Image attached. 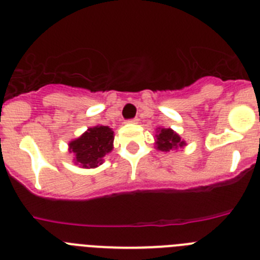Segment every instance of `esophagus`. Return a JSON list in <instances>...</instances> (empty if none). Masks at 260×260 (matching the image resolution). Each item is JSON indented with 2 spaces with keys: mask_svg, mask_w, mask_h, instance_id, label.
Segmentation results:
<instances>
[{
  "mask_svg": "<svg viewBox=\"0 0 260 260\" xmlns=\"http://www.w3.org/2000/svg\"><path fill=\"white\" fill-rule=\"evenodd\" d=\"M138 121H139V119H138V118H132V119H127V122H128V123H138Z\"/></svg>",
  "mask_w": 260,
  "mask_h": 260,
  "instance_id": "obj_1",
  "label": "esophagus"
}]
</instances>
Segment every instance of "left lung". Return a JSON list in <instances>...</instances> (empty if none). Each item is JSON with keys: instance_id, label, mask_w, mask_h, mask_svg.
<instances>
[{"instance_id": "left-lung-1", "label": "left lung", "mask_w": 260, "mask_h": 260, "mask_svg": "<svg viewBox=\"0 0 260 260\" xmlns=\"http://www.w3.org/2000/svg\"><path fill=\"white\" fill-rule=\"evenodd\" d=\"M185 144V141H182L180 135L174 133L172 128H160L156 134V148L162 152H169L174 148L183 147Z\"/></svg>"}]
</instances>
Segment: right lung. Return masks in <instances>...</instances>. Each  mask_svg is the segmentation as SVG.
I'll return each instance as SVG.
<instances>
[{
  "label": "right lung",
  "mask_w": 260,
  "mask_h": 260,
  "mask_svg": "<svg viewBox=\"0 0 260 260\" xmlns=\"http://www.w3.org/2000/svg\"><path fill=\"white\" fill-rule=\"evenodd\" d=\"M114 135L108 126H93L79 138L69 143L75 164L82 168H96L103 164V157L113 150Z\"/></svg>",
  "instance_id": "1"
}]
</instances>
